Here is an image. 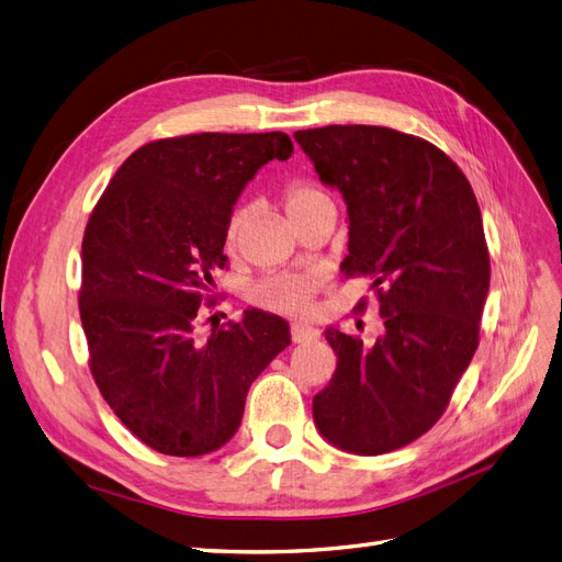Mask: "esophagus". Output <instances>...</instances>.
<instances>
[{
	"label": "esophagus",
	"mask_w": 562,
	"mask_h": 562,
	"mask_svg": "<svg viewBox=\"0 0 562 562\" xmlns=\"http://www.w3.org/2000/svg\"><path fill=\"white\" fill-rule=\"evenodd\" d=\"M291 337H293V342L304 345V342H312V339H316L318 330L312 328V326H304V323H293V326H291Z\"/></svg>",
	"instance_id": "1"
}]
</instances>
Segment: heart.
I'll return each instance as SVG.
<instances>
[{
    "instance_id": "1",
    "label": "heart",
    "mask_w": 562,
    "mask_h": 562,
    "mask_svg": "<svg viewBox=\"0 0 562 562\" xmlns=\"http://www.w3.org/2000/svg\"><path fill=\"white\" fill-rule=\"evenodd\" d=\"M281 196H283V206L288 215L293 220L300 213L316 206V203L330 201L328 194L307 178L288 180L283 184ZM241 225H244V213L232 211L225 225V244L229 248L239 241ZM316 288H318L316 277L307 274V271H279V274H267L265 279L255 281L248 291V300L255 304V307L267 310V312L300 316L312 310Z\"/></svg>"
}]
</instances>
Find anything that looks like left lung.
I'll return each mask as SVG.
<instances>
[{"label": "left lung", "mask_w": 562, "mask_h": 562, "mask_svg": "<svg viewBox=\"0 0 562 562\" xmlns=\"http://www.w3.org/2000/svg\"><path fill=\"white\" fill-rule=\"evenodd\" d=\"M318 178L349 213L345 277H366L384 335L363 347L326 330L337 368L314 396L333 446L384 454L427 434L479 349L490 252L479 201L459 166L429 140L386 126L295 133ZM368 302L356 304L363 314Z\"/></svg>", "instance_id": "8db88e82"}]
</instances>
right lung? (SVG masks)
<instances>
[{
    "label": "right lung",
    "instance_id": "add662e5",
    "mask_svg": "<svg viewBox=\"0 0 562 562\" xmlns=\"http://www.w3.org/2000/svg\"><path fill=\"white\" fill-rule=\"evenodd\" d=\"M293 143L192 133L135 149L98 199L81 241L79 314L89 368L114 415L151 450L199 457L239 429L252 380L291 345L281 316L250 310L196 335L225 225L246 182Z\"/></svg>",
    "mask_w": 562,
    "mask_h": 562
}]
</instances>
